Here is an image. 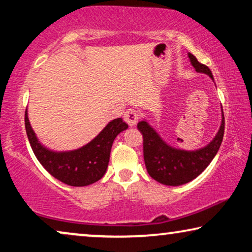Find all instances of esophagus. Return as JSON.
Returning <instances> with one entry per match:
<instances>
[{"label":"esophagus","mask_w":252,"mask_h":252,"mask_svg":"<svg viewBox=\"0 0 252 252\" xmlns=\"http://www.w3.org/2000/svg\"><path fill=\"white\" fill-rule=\"evenodd\" d=\"M139 118H140V115L135 109H128L125 112V115H124V120H125V122L128 124L129 126L136 125Z\"/></svg>","instance_id":"34e87169"}]
</instances>
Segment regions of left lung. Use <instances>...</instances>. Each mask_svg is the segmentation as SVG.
Segmentation results:
<instances>
[{"instance_id":"left-lung-1","label":"left lung","mask_w":252,"mask_h":252,"mask_svg":"<svg viewBox=\"0 0 252 252\" xmlns=\"http://www.w3.org/2000/svg\"><path fill=\"white\" fill-rule=\"evenodd\" d=\"M188 57L196 71L208 74L213 80L211 71L206 65L199 63L192 54H188ZM137 128L143 136L144 164L150 177L163 185L180 186L198 177L215 158L222 142L225 118L222 112L220 128L208 146L191 151L168 146L146 120L137 124Z\"/></svg>"}]
</instances>
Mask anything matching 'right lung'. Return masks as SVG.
<instances>
[{
  "label": "right lung",
  "instance_id": "1",
  "mask_svg": "<svg viewBox=\"0 0 252 252\" xmlns=\"http://www.w3.org/2000/svg\"><path fill=\"white\" fill-rule=\"evenodd\" d=\"M127 127L128 125L122 118L113 119L86 146L77 150L57 153L39 142L30 124L27 110L25 111L27 137L37 160L54 178L73 187L92 185L105 174L113 141Z\"/></svg>",
  "mask_w": 252,
  "mask_h": 252
}]
</instances>
